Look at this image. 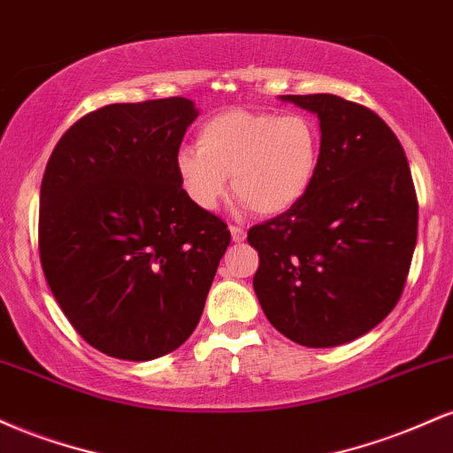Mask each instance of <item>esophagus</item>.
<instances>
[{"instance_id":"1","label":"esophagus","mask_w":453,"mask_h":453,"mask_svg":"<svg viewBox=\"0 0 453 453\" xmlns=\"http://www.w3.org/2000/svg\"><path fill=\"white\" fill-rule=\"evenodd\" d=\"M228 231H231V239L235 243H242L243 239H246V228H242V226H231L228 228Z\"/></svg>"}]
</instances>
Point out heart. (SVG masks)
Returning a JSON list of instances; mask_svg holds the SVG:
<instances>
[{
	"mask_svg": "<svg viewBox=\"0 0 453 453\" xmlns=\"http://www.w3.org/2000/svg\"><path fill=\"white\" fill-rule=\"evenodd\" d=\"M322 135L307 114L226 110L196 131V148H180L175 173L190 203L214 211L226 175L242 205L281 216L305 199L318 178Z\"/></svg>",
	"mask_w": 453,
	"mask_h": 453,
	"instance_id": "obj_1",
	"label": "heart"
}]
</instances>
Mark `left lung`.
I'll return each mask as SVG.
<instances>
[{"instance_id":"obj_1","label":"left lung","mask_w":453,"mask_h":453,"mask_svg":"<svg viewBox=\"0 0 453 453\" xmlns=\"http://www.w3.org/2000/svg\"><path fill=\"white\" fill-rule=\"evenodd\" d=\"M320 120L322 158L305 199L250 228L254 292L267 320L307 348L363 337L395 310L418 239L401 142L375 111L337 95H281Z\"/></svg>"}]
</instances>
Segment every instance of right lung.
Instances as JSON below:
<instances>
[{"label":"right lung","mask_w":453,"mask_h":453,"mask_svg":"<svg viewBox=\"0 0 453 453\" xmlns=\"http://www.w3.org/2000/svg\"><path fill=\"white\" fill-rule=\"evenodd\" d=\"M199 110L184 97L111 104L48 158L40 260L72 326L99 352L154 360L199 324L231 233L190 203L175 157Z\"/></svg>","instance_id":"1"}]
</instances>
